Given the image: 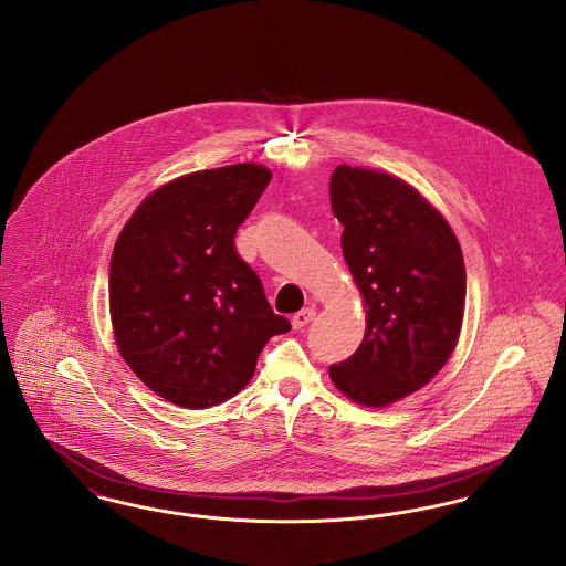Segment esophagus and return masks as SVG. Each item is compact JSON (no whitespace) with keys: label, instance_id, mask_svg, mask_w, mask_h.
<instances>
[{"label":"esophagus","instance_id":"34e87169","mask_svg":"<svg viewBox=\"0 0 566 566\" xmlns=\"http://www.w3.org/2000/svg\"><path fill=\"white\" fill-rule=\"evenodd\" d=\"M316 318V310H312V307H307V310H301V312H296L295 316H293V328H303V326H307V324L312 323Z\"/></svg>","mask_w":566,"mask_h":566}]
</instances>
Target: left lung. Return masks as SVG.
<instances>
[{
	"label": "left lung",
	"mask_w": 566,
	"mask_h": 566,
	"mask_svg": "<svg viewBox=\"0 0 566 566\" xmlns=\"http://www.w3.org/2000/svg\"><path fill=\"white\" fill-rule=\"evenodd\" d=\"M331 208L367 307L358 350L328 367L354 403L384 407L429 384L454 352L467 273L448 220L401 178L339 165Z\"/></svg>",
	"instance_id": "1"
}]
</instances>
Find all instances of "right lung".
I'll return each instance as SVG.
<instances>
[{
  "label": "right lung",
  "mask_w": 566,
  "mask_h": 566,
  "mask_svg": "<svg viewBox=\"0 0 566 566\" xmlns=\"http://www.w3.org/2000/svg\"><path fill=\"white\" fill-rule=\"evenodd\" d=\"M270 180L256 163L180 176L148 195L116 240L114 339L169 403L206 409L235 397L265 344L291 331L233 242Z\"/></svg>",
  "instance_id": "obj_1"
}]
</instances>
